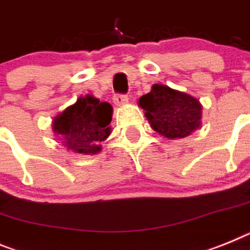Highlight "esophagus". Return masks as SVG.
<instances>
[{"label":"esophagus","mask_w":250,"mask_h":250,"mask_svg":"<svg viewBox=\"0 0 250 250\" xmlns=\"http://www.w3.org/2000/svg\"><path fill=\"white\" fill-rule=\"evenodd\" d=\"M129 99H127L126 95H115L114 96V102L117 106H121V104H127Z\"/></svg>","instance_id":"obj_1"}]
</instances>
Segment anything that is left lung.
<instances>
[{"instance_id": "obj_1", "label": "left lung", "mask_w": 250, "mask_h": 250, "mask_svg": "<svg viewBox=\"0 0 250 250\" xmlns=\"http://www.w3.org/2000/svg\"><path fill=\"white\" fill-rule=\"evenodd\" d=\"M139 104L146 110L150 126L168 139L188 136L201 125L198 100L164 84H154L150 92L140 97Z\"/></svg>"}]
</instances>
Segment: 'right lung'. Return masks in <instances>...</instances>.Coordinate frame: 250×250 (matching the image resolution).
<instances>
[{"label": "right lung", "instance_id": "add662e5", "mask_svg": "<svg viewBox=\"0 0 250 250\" xmlns=\"http://www.w3.org/2000/svg\"><path fill=\"white\" fill-rule=\"evenodd\" d=\"M111 119V104L87 95L55 117L53 130L70 150L81 154H96L101 150L100 143L110 135Z\"/></svg>", "mask_w": 250, "mask_h": 250}]
</instances>
